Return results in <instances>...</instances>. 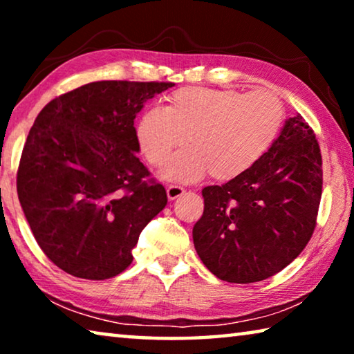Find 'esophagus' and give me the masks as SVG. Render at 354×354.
<instances>
[{
	"instance_id": "1",
	"label": "esophagus",
	"mask_w": 354,
	"mask_h": 354,
	"mask_svg": "<svg viewBox=\"0 0 354 354\" xmlns=\"http://www.w3.org/2000/svg\"><path fill=\"white\" fill-rule=\"evenodd\" d=\"M184 192L185 190L181 187V185H169V187H167V196H169L170 201H173L176 200L178 196H181Z\"/></svg>"
}]
</instances>
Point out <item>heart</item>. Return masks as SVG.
<instances>
[{
    "label": "heart",
    "instance_id": "b5f03b06",
    "mask_svg": "<svg viewBox=\"0 0 354 354\" xmlns=\"http://www.w3.org/2000/svg\"><path fill=\"white\" fill-rule=\"evenodd\" d=\"M284 120L281 101L272 92L234 88H179L167 107H151L137 123V142L149 164L165 162L169 181H196L211 171L230 181L259 162L279 134Z\"/></svg>",
    "mask_w": 354,
    "mask_h": 354
}]
</instances>
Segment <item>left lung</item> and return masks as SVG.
<instances>
[{"instance_id":"left-lung-1","label":"left lung","mask_w":354,"mask_h":354,"mask_svg":"<svg viewBox=\"0 0 354 354\" xmlns=\"http://www.w3.org/2000/svg\"><path fill=\"white\" fill-rule=\"evenodd\" d=\"M322 175L315 134L297 113L247 173L203 189L205 211L192 236L209 272L248 284L289 266L314 232Z\"/></svg>"}]
</instances>
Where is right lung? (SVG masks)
<instances>
[{"mask_svg": "<svg viewBox=\"0 0 354 354\" xmlns=\"http://www.w3.org/2000/svg\"><path fill=\"white\" fill-rule=\"evenodd\" d=\"M171 82L98 81L50 101L23 148L17 192L39 247L64 272L107 279L131 266L167 205L137 153L136 115Z\"/></svg>", "mask_w": 354, "mask_h": 354, "instance_id": "obj_1", "label": "right lung"}]
</instances>
